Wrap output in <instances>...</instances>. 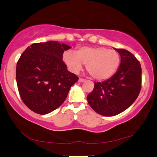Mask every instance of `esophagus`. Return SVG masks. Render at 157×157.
<instances>
[{"label":"esophagus","mask_w":157,"mask_h":157,"mask_svg":"<svg viewBox=\"0 0 157 157\" xmlns=\"http://www.w3.org/2000/svg\"><path fill=\"white\" fill-rule=\"evenodd\" d=\"M84 81H86V79L82 78H79V79H78V82L82 83V82H84Z\"/></svg>","instance_id":"esophagus-1"}]
</instances>
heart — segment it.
<instances>
[{
    "mask_svg": "<svg viewBox=\"0 0 157 157\" xmlns=\"http://www.w3.org/2000/svg\"><path fill=\"white\" fill-rule=\"evenodd\" d=\"M63 59L68 69L74 74H78L83 63L86 64V69L91 76L97 80L111 78L121 63L119 52L104 47H83L76 53L67 51L63 53Z\"/></svg>",
    "mask_w": 157,
    "mask_h": 157,
    "instance_id": "heart-1",
    "label": "heart"
}]
</instances>
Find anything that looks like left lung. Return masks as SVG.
Listing matches in <instances>:
<instances>
[{
	"label": "left lung",
	"mask_w": 157,
	"mask_h": 157,
	"mask_svg": "<svg viewBox=\"0 0 157 157\" xmlns=\"http://www.w3.org/2000/svg\"><path fill=\"white\" fill-rule=\"evenodd\" d=\"M121 56L117 72L103 82H96L87 96L89 104L105 117L119 114L135 101L141 89L140 62L129 51L115 48Z\"/></svg>",
	"instance_id": "8db88e82"
}]
</instances>
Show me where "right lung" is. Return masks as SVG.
Wrapping results in <instances>:
<instances>
[{
    "label": "right lung",
    "mask_w": 157,
    "mask_h": 157,
    "mask_svg": "<svg viewBox=\"0 0 157 157\" xmlns=\"http://www.w3.org/2000/svg\"><path fill=\"white\" fill-rule=\"evenodd\" d=\"M71 48L57 41L36 43L29 46L17 62L19 94L28 108L46 114L63 104L78 77L68 71L63 54Z\"/></svg>",
    "instance_id": "add662e5"
}]
</instances>
